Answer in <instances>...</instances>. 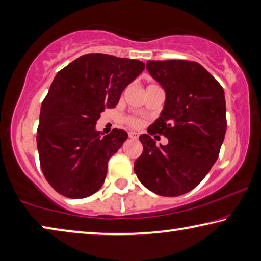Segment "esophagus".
I'll use <instances>...</instances> for the list:
<instances>
[{
  "label": "esophagus",
  "instance_id": "34e87169",
  "mask_svg": "<svg viewBox=\"0 0 261 261\" xmlns=\"http://www.w3.org/2000/svg\"><path fill=\"white\" fill-rule=\"evenodd\" d=\"M129 137L131 139H137V138H138V134H136V132H134V131H130Z\"/></svg>",
  "mask_w": 261,
  "mask_h": 261
}]
</instances>
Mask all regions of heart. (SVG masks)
Instances as JSON below:
<instances>
[{"label":"heart","mask_w":261,"mask_h":261,"mask_svg":"<svg viewBox=\"0 0 261 261\" xmlns=\"http://www.w3.org/2000/svg\"><path fill=\"white\" fill-rule=\"evenodd\" d=\"M127 123H129L131 126H139L140 124V122L138 120H135V118H129V120H127Z\"/></svg>","instance_id":"obj_1"}]
</instances>
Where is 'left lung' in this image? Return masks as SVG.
I'll use <instances>...</instances> for the list:
<instances>
[{
  "label": "left lung",
  "instance_id": "left-lung-1",
  "mask_svg": "<svg viewBox=\"0 0 261 261\" xmlns=\"http://www.w3.org/2000/svg\"><path fill=\"white\" fill-rule=\"evenodd\" d=\"M146 69L166 93L148 134H163L168 144L158 148L149 135H141L144 151L135 173L152 192L180 196L204 179L219 156L227 130L224 91L197 62L148 61Z\"/></svg>",
  "mask_w": 261,
  "mask_h": 261
}]
</instances>
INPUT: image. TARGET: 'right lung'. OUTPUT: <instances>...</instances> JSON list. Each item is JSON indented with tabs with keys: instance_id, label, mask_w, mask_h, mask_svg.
Returning <instances> with one entry per match:
<instances>
[{
	"instance_id": "obj_1",
	"label": "right lung",
	"mask_w": 261,
	"mask_h": 261,
	"mask_svg": "<svg viewBox=\"0 0 261 261\" xmlns=\"http://www.w3.org/2000/svg\"><path fill=\"white\" fill-rule=\"evenodd\" d=\"M144 69L138 60L86 54L57 72L41 105L37 136L41 169L57 192L81 199L102 187L109 159L127 134L114 129L102 136L96 121Z\"/></svg>"
}]
</instances>
